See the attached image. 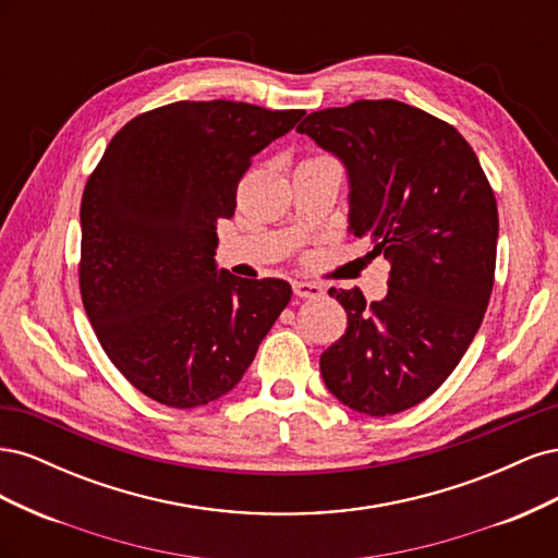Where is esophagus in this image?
I'll return each mask as SVG.
<instances>
[{
  "label": "esophagus",
  "instance_id": "esophagus-1",
  "mask_svg": "<svg viewBox=\"0 0 558 558\" xmlns=\"http://www.w3.org/2000/svg\"><path fill=\"white\" fill-rule=\"evenodd\" d=\"M293 291L298 298H318L324 293V289L314 281H293Z\"/></svg>",
  "mask_w": 558,
  "mask_h": 558
}]
</instances>
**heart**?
<instances>
[{"label": "heart", "instance_id": "1", "mask_svg": "<svg viewBox=\"0 0 558 558\" xmlns=\"http://www.w3.org/2000/svg\"><path fill=\"white\" fill-rule=\"evenodd\" d=\"M314 158H318V156H314Z\"/></svg>", "mask_w": 558, "mask_h": 558}]
</instances>
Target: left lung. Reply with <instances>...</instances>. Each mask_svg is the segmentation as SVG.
Segmentation results:
<instances>
[{
	"label": "left lung",
	"mask_w": 558,
	"mask_h": 558,
	"mask_svg": "<svg viewBox=\"0 0 558 558\" xmlns=\"http://www.w3.org/2000/svg\"><path fill=\"white\" fill-rule=\"evenodd\" d=\"M347 167L349 232L391 260L388 293L330 289L347 332L320 377L367 416L410 410L442 386L492 298L498 207L475 150L453 125L396 99H359L298 125Z\"/></svg>",
	"instance_id": "left-lung-1"
}]
</instances>
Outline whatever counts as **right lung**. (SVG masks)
I'll return each instance as SVG.
<instances>
[{
    "label": "right lung",
    "instance_id": "add662e5",
    "mask_svg": "<svg viewBox=\"0 0 558 558\" xmlns=\"http://www.w3.org/2000/svg\"><path fill=\"white\" fill-rule=\"evenodd\" d=\"M302 109L230 99L174 102L116 132L81 199L78 286L121 375L167 408L232 391L291 302L283 279L216 269V226L232 218L251 158Z\"/></svg>",
    "mask_w": 558,
    "mask_h": 558
}]
</instances>
